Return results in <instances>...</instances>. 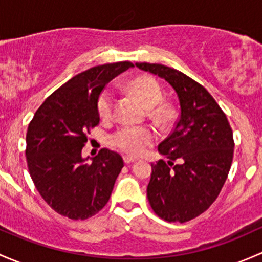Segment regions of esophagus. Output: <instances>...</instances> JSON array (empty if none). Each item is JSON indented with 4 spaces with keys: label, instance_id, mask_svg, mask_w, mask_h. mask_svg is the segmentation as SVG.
Wrapping results in <instances>:
<instances>
[{
    "label": "esophagus",
    "instance_id": "1",
    "mask_svg": "<svg viewBox=\"0 0 262 262\" xmlns=\"http://www.w3.org/2000/svg\"><path fill=\"white\" fill-rule=\"evenodd\" d=\"M124 163L125 164H130V163H133V162H136L137 159L136 158H132V157H129V156H124Z\"/></svg>",
    "mask_w": 262,
    "mask_h": 262
}]
</instances>
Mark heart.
<instances>
[{
    "mask_svg": "<svg viewBox=\"0 0 262 262\" xmlns=\"http://www.w3.org/2000/svg\"><path fill=\"white\" fill-rule=\"evenodd\" d=\"M129 90L138 98V100L145 108L152 109V117L158 120L166 119L167 109L159 105L163 100V92L158 81L150 76H139L129 84ZM115 106V96L112 89H105L98 99V113L103 120H109L113 118ZM154 142V133L152 129L147 126H122L118 129L112 137L110 143L113 147L122 152L138 156L149 147Z\"/></svg>",
    "mask_w": 262,
    "mask_h": 262,
    "instance_id": "b5f03b06",
    "label": "heart"
}]
</instances>
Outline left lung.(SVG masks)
Wrapping results in <instances>:
<instances>
[{
	"instance_id": "obj_1",
	"label": "left lung",
	"mask_w": 262,
	"mask_h": 262,
	"mask_svg": "<svg viewBox=\"0 0 262 262\" xmlns=\"http://www.w3.org/2000/svg\"><path fill=\"white\" fill-rule=\"evenodd\" d=\"M136 65L169 82L180 100V118L158 145L168 162L152 164L147 197L157 216L183 224L219 197L232 163V129L210 93L186 74L161 64Z\"/></svg>"
}]
</instances>
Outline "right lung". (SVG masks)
I'll return each instance as SVG.
<instances>
[{
    "label": "right lung",
    "mask_w": 262,
    "mask_h": 262,
    "mask_svg": "<svg viewBox=\"0 0 262 262\" xmlns=\"http://www.w3.org/2000/svg\"><path fill=\"white\" fill-rule=\"evenodd\" d=\"M130 61L94 66L46 98L29 124L26 161L35 187L54 211L86 220L108 203L124 167L118 153L103 148L92 163L81 157L90 129L100 122L98 99L110 80L133 68Z\"/></svg>",
    "instance_id": "add662e5"
}]
</instances>
